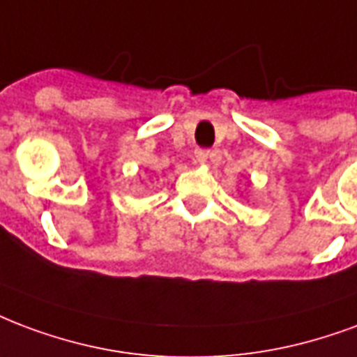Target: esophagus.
<instances>
[{
    "mask_svg": "<svg viewBox=\"0 0 357 357\" xmlns=\"http://www.w3.org/2000/svg\"><path fill=\"white\" fill-rule=\"evenodd\" d=\"M195 157H197V162H206L208 157H210V151H208V149H197V151H195Z\"/></svg>",
    "mask_w": 357,
    "mask_h": 357,
    "instance_id": "obj_1",
    "label": "esophagus"
}]
</instances>
